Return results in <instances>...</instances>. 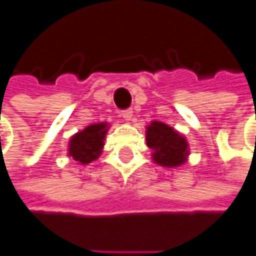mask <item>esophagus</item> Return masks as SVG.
Instances as JSON below:
<instances>
[{"instance_id":"34e87169","label":"esophagus","mask_w":256,"mask_h":256,"mask_svg":"<svg viewBox=\"0 0 256 256\" xmlns=\"http://www.w3.org/2000/svg\"><path fill=\"white\" fill-rule=\"evenodd\" d=\"M121 116H122V120H126V121H130L132 116H134V110H132V109H124V110H121Z\"/></svg>"}]
</instances>
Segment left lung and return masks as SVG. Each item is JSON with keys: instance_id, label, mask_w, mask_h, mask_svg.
I'll return each mask as SVG.
<instances>
[{"instance_id": "obj_1", "label": "left lung", "mask_w": 256, "mask_h": 256, "mask_svg": "<svg viewBox=\"0 0 256 256\" xmlns=\"http://www.w3.org/2000/svg\"><path fill=\"white\" fill-rule=\"evenodd\" d=\"M147 146L153 150V159L162 167H178L185 162L188 144L173 127L153 121L147 127Z\"/></svg>"}]
</instances>
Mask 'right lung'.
I'll return each mask as SVG.
<instances>
[{"instance_id":"right-lung-1","label":"right lung","mask_w":256,"mask_h":256,"mask_svg":"<svg viewBox=\"0 0 256 256\" xmlns=\"http://www.w3.org/2000/svg\"><path fill=\"white\" fill-rule=\"evenodd\" d=\"M106 122H98L88 126L84 130L76 134L70 141V156H72L80 164H89L100 156L103 141L106 136Z\"/></svg>"}]
</instances>
